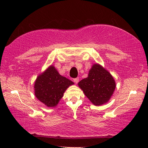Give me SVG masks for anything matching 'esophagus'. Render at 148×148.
<instances>
[{"instance_id":"obj_1","label":"esophagus","mask_w":148,"mask_h":148,"mask_svg":"<svg viewBox=\"0 0 148 148\" xmlns=\"http://www.w3.org/2000/svg\"><path fill=\"white\" fill-rule=\"evenodd\" d=\"M74 82L76 84L78 83V82H79V78H78V77H76V78H74Z\"/></svg>"}]
</instances>
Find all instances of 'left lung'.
<instances>
[{
  "mask_svg": "<svg viewBox=\"0 0 148 148\" xmlns=\"http://www.w3.org/2000/svg\"><path fill=\"white\" fill-rule=\"evenodd\" d=\"M78 86L92 103L97 106L108 101L116 88L112 75L98 64L92 66L88 77L81 80Z\"/></svg>",
  "mask_w": 148,
  "mask_h": 148,
  "instance_id": "8db88e82",
  "label": "left lung"
}]
</instances>
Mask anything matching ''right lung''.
<instances>
[{
	"label": "right lung",
	"instance_id": "obj_1",
	"mask_svg": "<svg viewBox=\"0 0 148 148\" xmlns=\"http://www.w3.org/2000/svg\"><path fill=\"white\" fill-rule=\"evenodd\" d=\"M74 84L71 80L57 72L53 66L40 75L34 84L35 96L47 107H54L58 104L68 87Z\"/></svg>",
	"mask_w": 148,
	"mask_h": 148
}]
</instances>
